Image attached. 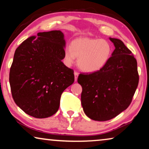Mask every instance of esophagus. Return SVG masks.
Listing matches in <instances>:
<instances>
[{"label": "esophagus", "instance_id": "esophagus-1", "mask_svg": "<svg viewBox=\"0 0 149 149\" xmlns=\"http://www.w3.org/2000/svg\"><path fill=\"white\" fill-rule=\"evenodd\" d=\"M74 74V80H75V81H77V78H78V76H79V72H77V71H75Z\"/></svg>", "mask_w": 149, "mask_h": 149}]
</instances>
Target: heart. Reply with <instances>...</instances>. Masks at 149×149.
Here are the masks:
<instances>
[{"instance_id": "b5f03b06", "label": "heart", "mask_w": 149, "mask_h": 149, "mask_svg": "<svg viewBox=\"0 0 149 149\" xmlns=\"http://www.w3.org/2000/svg\"><path fill=\"white\" fill-rule=\"evenodd\" d=\"M113 47L105 39L80 38L73 40L71 46L64 50V60L71 65L75 58L81 70L87 72H95L104 67L111 58Z\"/></svg>"}]
</instances>
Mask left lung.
I'll return each instance as SVG.
<instances>
[{"mask_svg":"<svg viewBox=\"0 0 149 149\" xmlns=\"http://www.w3.org/2000/svg\"><path fill=\"white\" fill-rule=\"evenodd\" d=\"M115 49L100 70L81 73V104L87 117L108 121L127 109L132 102L139 81L137 61L121 40L110 38Z\"/></svg>","mask_w":149,"mask_h":149,"instance_id":"1","label":"left lung"}]
</instances>
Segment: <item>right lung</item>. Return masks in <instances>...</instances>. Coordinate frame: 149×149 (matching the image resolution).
Returning a JSON list of instances; mask_svg holds the SVG:
<instances>
[{
    "label": "right lung",
    "instance_id": "1",
    "mask_svg": "<svg viewBox=\"0 0 149 149\" xmlns=\"http://www.w3.org/2000/svg\"><path fill=\"white\" fill-rule=\"evenodd\" d=\"M65 40L60 30L39 32L16 49L9 72L12 97L26 114L47 118L58 111L61 95L74 81L65 66Z\"/></svg>",
    "mask_w": 149,
    "mask_h": 149
}]
</instances>
